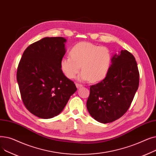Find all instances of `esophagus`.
<instances>
[{
  "label": "esophagus",
  "instance_id": "obj_1",
  "mask_svg": "<svg viewBox=\"0 0 156 156\" xmlns=\"http://www.w3.org/2000/svg\"><path fill=\"white\" fill-rule=\"evenodd\" d=\"M76 87H77V88H80L81 87H82L83 85H81V84H79V83H76Z\"/></svg>",
  "mask_w": 156,
  "mask_h": 156
}]
</instances>
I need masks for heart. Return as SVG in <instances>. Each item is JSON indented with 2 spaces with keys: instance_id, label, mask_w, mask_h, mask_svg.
<instances>
[{
  "instance_id": "1",
  "label": "heart",
  "mask_w": 156,
  "mask_h": 156,
  "mask_svg": "<svg viewBox=\"0 0 156 156\" xmlns=\"http://www.w3.org/2000/svg\"><path fill=\"white\" fill-rule=\"evenodd\" d=\"M69 55L61 61L62 71L67 78L73 79L81 68L82 71L78 77L80 81L96 82L102 80L107 75L112 61L108 48L86 42L74 45Z\"/></svg>"
}]
</instances>
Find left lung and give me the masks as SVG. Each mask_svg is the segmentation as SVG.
I'll return each instance as SVG.
<instances>
[{
  "label": "left lung",
  "mask_w": 156,
  "mask_h": 156,
  "mask_svg": "<svg viewBox=\"0 0 156 156\" xmlns=\"http://www.w3.org/2000/svg\"><path fill=\"white\" fill-rule=\"evenodd\" d=\"M105 78L90 87L87 108L98 122L108 123L123 116L139 85V71L134 56L122 50L112 57Z\"/></svg>",
  "instance_id": "8db88e82"
}]
</instances>
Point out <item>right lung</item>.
Listing matches in <instances>:
<instances>
[{
    "instance_id": "right-lung-1",
    "label": "right lung",
    "mask_w": 156,
    "mask_h": 156,
    "mask_svg": "<svg viewBox=\"0 0 156 156\" xmlns=\"http://www.w3.org/2000/svg\"><path fill=\"white\" fill-rule=\"evenodd\" d=\"M66 42L63 37H45L29 45L20 61L17 81L23 102L38 118L58 115L77 90L61 68Z\"/></svg>"
}]
</instances>
